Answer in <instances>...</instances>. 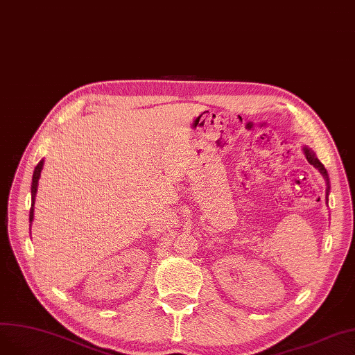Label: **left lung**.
<instances>
[{
    "instance_id": "left-lung-1",
    "label": "left lung",
    "mask_w": 355,
    "mask_h": 355,
    "mask_svg": "<svg viewBox=\"0 0 355 355\" xmlns=\"http://www.w3.org/2000/svg\"><path fill=\"white\" fill-rule=\"evenodd\" d=\"M304 153H305V156H306V161L310 162L314 168H317L318 171H320V174H322L324 178H326V184H327V189H326V198H327V194H329V190H330V187H329V175H327V171H326V168L323 166V164L318 161V159L315 157V155H314V152L313 150H310V148H306V147H304ZM327 200V199H326Z\"/></svg>"
}]
</instances>
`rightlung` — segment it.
<instances>
[{"label": "right lung", "instance_id": "1", "mask_svg": "<svg viewBox=\"0 0 355 355\" xmlns=\"http://www.w3.org/2000/svg\"><path fill=\"white\" fill-rule=\"evenodd\" d=\"M42 161L37 165L35 171H33V177H32V187H31V193H32V207L29 211V221L32 223L33 220V203H35V194H37V187H38V180L41 177V169H42Z\"/></svg>", "mask_w": 355, "mask_h": 355}]
</instances>
